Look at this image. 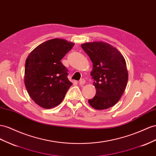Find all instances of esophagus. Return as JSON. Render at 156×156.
<instances>
[{"label":"esophagus","instance_id":"1","mask_svg":"<svg viewBox=\"0 0 156 156\" xmlns=\"http://www.w3.org/2000/svg\"><path fill=\"white\" fill-rule=\"evenodd\" d=\"M85 80L84 79H80V81H79V85H84V84L85 83Z\"/></svg>","mask_w":156,"mask_h":156}]
</instances>
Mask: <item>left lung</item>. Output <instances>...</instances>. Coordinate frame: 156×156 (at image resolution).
Segmentation results:
<instances>
[{
  "instance_id": "obj_1",
  "label": "left lung",
  "mask_w": 156,
  "mask_h": 156,
  "mask_svg": "<svg viewBox=\"0 0 156 156\" xmlns=\"http://www.w3.org/2000/svg\"><path fill=\"white\" fill-rule=\"evenodd\" d=\"M81 47L93 64L90 75L96 93L88 103L99 110L112 107L123 95L128 81L124 57L117 48L104 42L87 43Z\"/></svg>"
}]
</instances>
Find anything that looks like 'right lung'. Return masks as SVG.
Listing matches in <instances>:
<instances>
[{
	"label": "right lung",
	"mask_w": 156,
	"mask_h": 156,
	"mask_svg": "<svg viewBox=\"0 0 156 156\" xmlns=\"http://www.w3.org/2000/svg\"><path fill=\"white\" fill-rule=\"evenodd\" d=\"M74 44L64 39L44 42L29 54L25 66V85L34 102L45 109L52 108L64 100L72 85L68 70L61 62Z\"/></svg>",
	"instance_id": "add662e5"
}]
</instances>
